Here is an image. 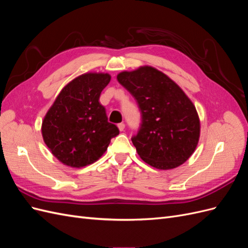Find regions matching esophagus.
Returning a JSON list of instances; mask_svg holds the SVG:
<instances>
[{"label": "esophagus", "instance_id": "obj_1", "mask_svg": "<svg viewBox=\"0 0 248 248\" xmlns=\"http://www.w3.org/2000/svg\"><path fill=\"white\" fill-rule=\"evenodd\" d=\"M118 128H119L120 131H124V129H125V124H124V123L118 124Z\"/></svg>", "mask_w": 248, "mask_h": 248}]
</instances>
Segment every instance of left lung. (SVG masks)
Returning <instances> with one entry per match:
<instances>
[{"mask_svg":"<svg viewBox=\"0 0 248 248\" xmlns=\"http://www.w3.org/2000/svg\"><path fill=\"white\" fill-rule=\"evenodd\" d=\"M117 79L140 110V130L131 139L140 158L158 170L183 164L196 150L201 131L198 111L188 96L151 66L120 72Z\"/></svg>","mask_w":248,"mask_h":248,"instance_id":"obj_1","label":"left lung"}]
</instances>
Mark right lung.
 <instances>
[{
	"label": "right lung",
	"instance_id": "obj_1",
	"mask_svg": "<svg viewBox=\"0 0 248 248\" xmlns=\"http://www.w3.org/2000/svg\"><path fill=\"white\" fill-rule=\"evenodd\" d=\"M109 80L108 73L81 74L62 89L44 117L43 140L65 166L78 169L97 161L119 134L99 102Z\"/></svg>",
	"mask_w": 248,
	"mask_h": 248
}]
</instances>
